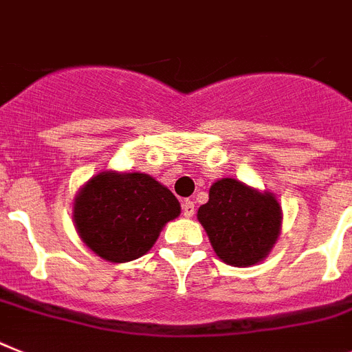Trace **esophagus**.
<instances>
[{"label":"esophagus","mask_w":352,"mask_h":352,"mask_svg":"<svg viewBox=\"0 0 352 352\" xmlns=\"http://www.w3.org/2000/svg\"><path fill=\"white\" fill-rule=\"evenodd\" d=\"M182 214H184L186 218H191L195 214V204L191 202V200H184V202H182Z\"/></svg>","instance_id":"obj_1"}]
</instances>
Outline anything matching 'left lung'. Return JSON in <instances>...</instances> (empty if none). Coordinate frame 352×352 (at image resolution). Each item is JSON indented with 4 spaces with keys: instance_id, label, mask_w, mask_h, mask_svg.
<instances>
[{
    "instance_id": "obj_1",
    "label": "left lung",
    "mask_w": 352,
    "mask_h": 352,
    "mask_svg": "<svg viewBox=\"0 0 352 352\" xmlns=\"http://www.w3.org/2000/svg\"><path fill=\"white\" fill-rule=\"evenodd\" d=\"M197 218L218 258L232 267H250L267 258L281 232L283 211L276 197L236 179H220L209 190Z\"/></svg>"
}]
</instances>
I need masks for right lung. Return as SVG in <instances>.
I'll use <instances>...</instances> for the list:
<instances>
[{"mask_svg":"<svg viewBox=\"0 0 352 352\" xmlns=\"http://www.w3.org/2000/svg\"><path fill=\"white\" fill-rule=\"evenodd\" d=\"M179 214L175 195L146 173L102 171L82 186L73 204L82 241L111 263L141 258Z\"/></svg>","mask_w":352,"mask_h":352,"instance_id":"add662e5","label":"right lung"}]
</instances>
